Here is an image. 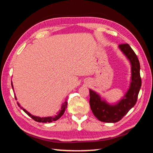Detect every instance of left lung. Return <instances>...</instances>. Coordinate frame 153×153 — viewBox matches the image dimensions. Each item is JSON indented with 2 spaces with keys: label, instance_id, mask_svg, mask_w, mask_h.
Listing matches in <instances>:
<instances>
[{
  "label": "left lung",
  "instance_id": "8db88e82",
  "mask_svg": "<svg viewBox=\"0 0 153 153\" xmlns=\"http://www.w3.org/2000/svg\"><path fill=\"white\" fill-rule=\"evenodd\" d=\"M119 48L131 63V83L124 98L115 105L102 100L95 91L90 90V105L94 116L104 123H117L137 103L142 81L140 75V63L137 55L127 43L121 44Z\"/></svg>",
  "mask_w": 153,
  "mask_h": 153
}]
</instances>
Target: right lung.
<instances>
[{"label":"right lung","instance_id":"obj_1","mask_svg":"<svg viewBox=\"0 0 153 153\" xmlns=\"http://www.w3.org/2000/svg\"><path fill=\"white\" fill-rule=\"evenodd\" d=\"M11 85H12V88L13 89V86L12 83H11ZM15 98H16V96H15ZM17 104H18L19 106L21 108V109L23 110L24 112H25L27 115L29 116L32 119H33V120H34L35 121H37V122H38V123H51V122H53V121H55V120H58V119L62 117V115L63 114H64L65 110L68 107L67 102H65L63 104L62 108H61V110H59V112H58L57 115H56L55 116H50V117H42V118H41V117H37V116H35L31 115L30 113L27 112L26 110H25V109H23V108H21L19 103H17Z\"/></svg>","mask_w":153,"mask_h":153}]
</instances>
